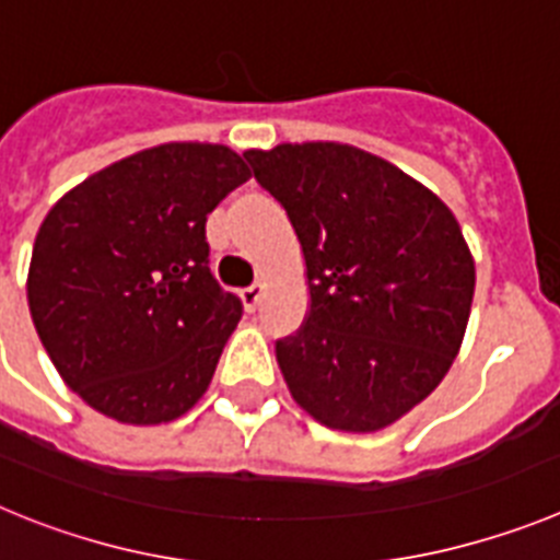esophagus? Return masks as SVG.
<instances>
[{
	"label": "esophagus",
	"instance_id": "esophagus-1",
	"mask_svg": "<svg viewBox=\"0 0 560 560\" xmlns=\"http://www.w3.org/2000/svg\"><path fill=\"white\" fill-rule=\"evenodd\" d=\"M260 300H264V285L260 283H252L249 289H241V303H244L246 311H255Z\"/></svg>",
	"mask_w": 560,
	"mask_h": 560
}]
</instances>
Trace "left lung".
I'll return each instance as SVG.
<instances>
[{"label": "left lung", "instance_id": "8db88e82", "mask_svg": "<svg viewBox=\"0 0 560 560\" xmlns=\"http://www.w3.org/2000/svg\"><path fill=\"white\" fill-rule=\"evenodd\" d=\"M244 156L305 257L311 308L275 345L291 398L328 429H387L434 393L463 345L477 271L454 212L341 142Z\"/></svg>", "mask_w": 560, "mask_h": 560}]
</instances>
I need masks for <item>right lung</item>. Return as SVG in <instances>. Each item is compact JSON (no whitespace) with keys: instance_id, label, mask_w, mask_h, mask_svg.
<instances>
[{"instance_id":"1","label":"right lung","mask_w":560,"mask_h":560,"mask_svg":"<svg viewBox=\"0 0 560 560\" xmlns=\"http://www.w3.org/2000/svg\"><path fill=\"white\" fill-rule=\"evenodd\" d=\"M249 176L232 148L165 142L92 173L47 212L30 316L89 407L156 427L207 393L244 308L210 275L205 224Z\"/></svg>"}]
</instances>
